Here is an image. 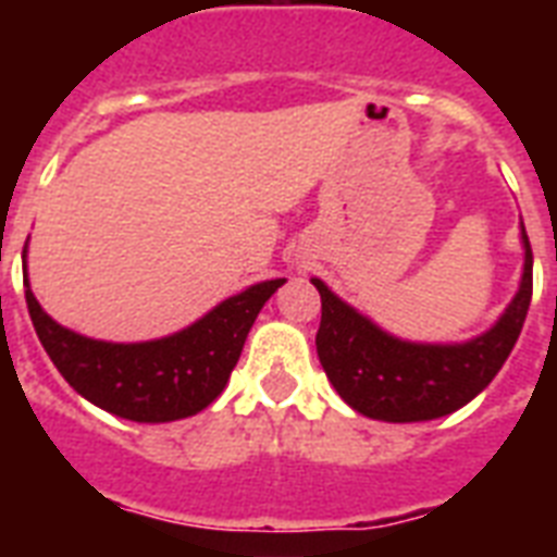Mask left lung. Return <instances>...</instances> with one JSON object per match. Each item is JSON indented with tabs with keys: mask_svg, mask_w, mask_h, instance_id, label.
I'll use <instances>...</instances> for the list:
<instances>
[{
	"mask_svg": "<svg viewBox=\"0 0 557 557\" xmlns=\"http://www.w3.org/2000/svg\"><path fill=\"white\" fill-rule=\"evenodd\" d=\"M523 248V280L506 314L485 335L457 347L393 338L338 300L321 280H312L321 292V330L314 347L332 387L358 413L381 422H428L468 405L506 364L527 321L532 300V245L527 231Z\"/></svg>",
	"mask_w": 557,
	"mask_h": 557,
	"instance_id": "1",
	"label": "left lung"
}]
</instances>
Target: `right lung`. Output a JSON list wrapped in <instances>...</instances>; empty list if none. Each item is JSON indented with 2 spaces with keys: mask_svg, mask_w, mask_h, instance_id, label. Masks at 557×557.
Listing matches in <instances>:
<instances>
[{
  "mask_svg": "<svg viewBox=\"0 0 557 557\" xmlns=\"http://www.w3.org/2000/svg\"><path fill=\"white\" fill-rule=\"evenodd\" d=\"M283 283H257L187 330L147 344H107L65 330L42 312L28 277L25 304L39 344L83 398L133 422H173L205 410L225 389L257 314Z\"/></svg>",
  "mask_w": 557,
  "mask_h": 557,
  "instance_id": "add662e5",
  "label": "right lung"
}]
</instances>
